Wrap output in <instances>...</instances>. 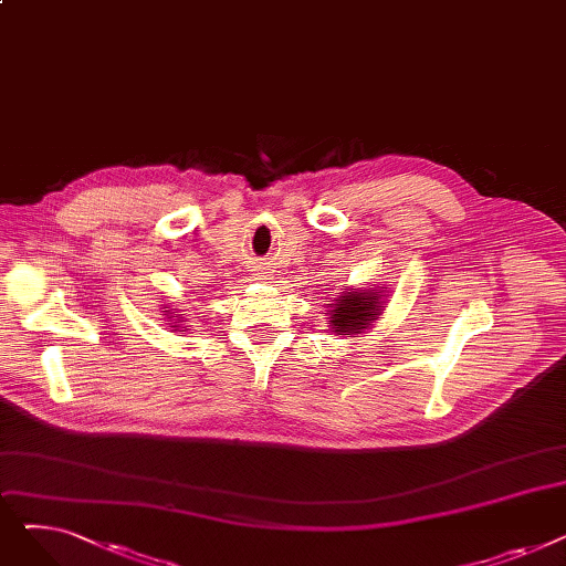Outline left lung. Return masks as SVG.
<instances>
[{
    "label": "left lung",
    "mask_w": 566,
    "mask_h": 566,
    "mask_svg": "<svg viewBox=\"0 0 566 566\" xmlns=\"http://www.w3.org/2000/svg\"><path fill=\"white\" fill-rule=\"evenodd\" d=\"M378 314V293L374 291H353L342 295L339 305L333 310V328L339 335H355L365 331L367 325H371V321Z\"/></svg>",
    "instance_id": "1"
}]
</instances>
